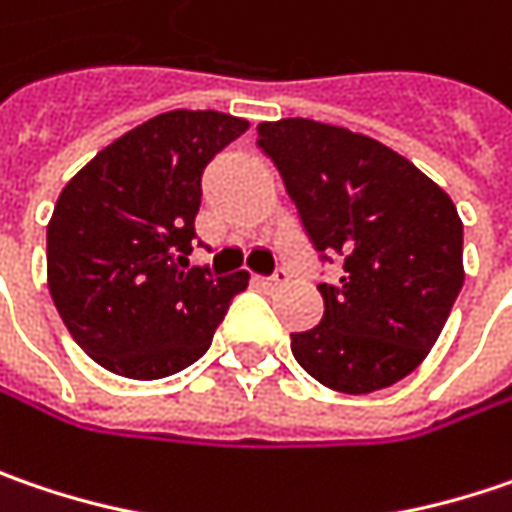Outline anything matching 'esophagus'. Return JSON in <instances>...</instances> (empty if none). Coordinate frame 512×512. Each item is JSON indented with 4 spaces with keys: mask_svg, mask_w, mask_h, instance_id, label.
Returning a JSON list of instances; mask_svg holds the SVG:
<instances>
[{
    "mask_svg": "<svg viewBox=\"0 0 512 512\" xmlns=\"http://www.w3.org/2000/svg\"><path fill=\"white\" fill-rule=\"evenodd\" d=\"M285 282H288V270H276L273 276H259V285L270 288V291L279 288V285H285Z\"/></svg>",
    "mask_w": 512,
    "mask_h": 512,
    "instance_id": "34e87169",
    "label": "esophagus"
}]
</instances>
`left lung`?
Here are the masks:
<instances>
[{"mask_svg":"<svg viewBox=\"0 0 512 512\" xmlns=\"http://www.w3.org/2000/svg\"><path fill=\"white\" fill-rule=\"evenodd\" d=\"M311 244L343 256L325 314L291 334L322 386L369 395L418 369L464 285V224L447 192L395 149L308 117L259 123Z\"/></svg>","mask_w":512,"mask_h":512,"instance_id":"obj_1","label":"left lung"}]
</instances>
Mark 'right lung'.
Wrapping results in <instances>:
<instances>
[{"label":"right lung","mask_w":512,"mask_h":512,"mask_svg":"<svg viewBox=\"0 0 512 512\" xmlns=\"http://www.w3.org/2000/svg\"><path fill=\"white\" fill-rule=\"evenodd\" d=\"M247 120L175 109L100 149L48 221V291L74 343L103 369L161 380L213 343L247 273L190 268L201 175Z\"/></svg>","instance_id":"obj_1"}]
</instances>
